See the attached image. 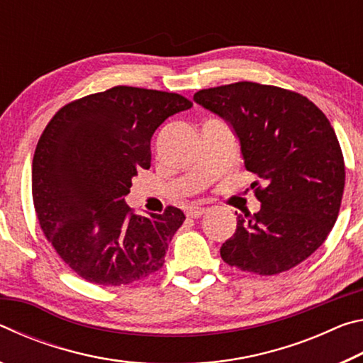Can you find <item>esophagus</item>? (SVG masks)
<instances>
[{
	"instance_id": "esophagus-1",
	"label": "esophagus",
	"mask_w": 363,
	"mask_h": 363,
	"mask_svg": "<svg viewBox=\"0 0 363 363\" xmlns=\"http://www.w3.org/2000/svg\"><path fill=\"white\" fill-rule=\"evenodd\" d=\"M206 211H208L206 208H201V206H189V208H187V216L196 219V218L203 216V214H205Z\"/></svg>"
}]
</instances>
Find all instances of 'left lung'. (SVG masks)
Masks as SVG:
<instances>
[{"label": "left lung", "mask_w": 363, "mask_h": 363, "mask_svg": "<svg viewBox=\"0 0 363 363\" xmlns=\"http://www.w3.org/2000/svg\"><path fill=\"white\" fill-rule=\"evenodd\" d=\"M194 101L230 126L245 168L266 186L255 190L259 211L235 213L220 257L259 275L298 266L325 242L341 206L346 171L328 118L304 96L251 82L201 89Z\"/></svg>", "instance_id": "1"}]
</instances>
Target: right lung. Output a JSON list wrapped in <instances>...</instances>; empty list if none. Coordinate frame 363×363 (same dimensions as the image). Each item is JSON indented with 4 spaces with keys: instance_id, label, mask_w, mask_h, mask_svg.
Instances as JSON below:
<instances>
[{
    "instance_id": "1",
    "label": "right lung",
    "mask_w": 363,
    "mask_h": 363,
    "mask_svg": "<svg viewBox=\"0 0 363 363\" xmlns=\"http://www.w3.org/2000/svg\"><path fill=\"white\" fill-rule=\"evenodd\" d=\"M192 107L164 91L115 86L67 104L48 123L32 164L36 216L79 277L121 286L163 267L184 213L134 214L133 177L150 168V140L168 116Z\"/></svg>"
}]
</instances>
